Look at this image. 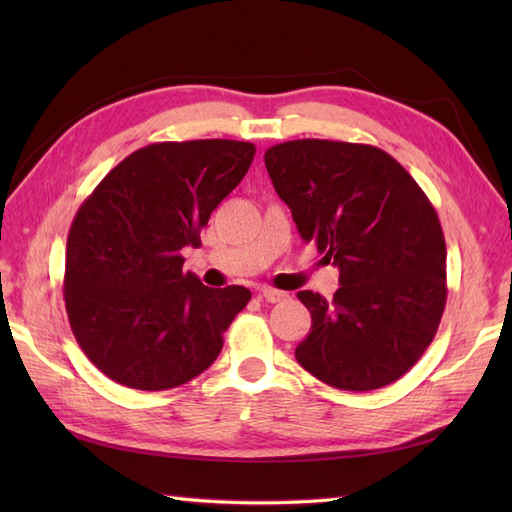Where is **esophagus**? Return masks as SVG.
Wrapping results in <instances>:
<instances>
[{
  "mask_svg": "<svg viewBox=\"0 0 512 512\" xmlns=\"http://www.w3.org/2000/svg\"><path fill=\"white\" fill-rule=\"evenodd\" d=\"M259 299H264L268 303H279V301H286L288 295H286V292H281V290L262 288V290H259Z\"/></svg>",
  "mask_w": 512,
  "mask_h": 512,
  "instance_id": "34e87169",
  "label": "esophagus"
}]
</instances>
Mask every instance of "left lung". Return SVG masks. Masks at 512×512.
<instances>
[{
	"instance_id": "obj_1",
	"label": "left lung",
	"mask_w": 512,
	"mask_h": 512,
	"mask_svg": "<svg viewBox=\"0 0 512 512\" xmlns=\"http://www.w3.org/2000/svg\"><path fill=\"white\" fill-rule=\"evenodd\" d=\"M303 242L339 268L328 301L301 290L312 328L295 356L321 383L372 391L420 361L447 303V246L438 213L387 151L303 138L264 154Z\"/></svg>"
}]
</instances>
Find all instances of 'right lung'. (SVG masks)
Returning <instances> with one entry per match:
<instances>
[{"label":"right lung","mask_w":512,"mask_h":512,"mask_svg":"<svg viewBox=\"0 0 512 512\" xmlns=\"http://www.w3.org/2000/svg\"><path fill=\"white\" fill-rule=\"evenodd\" d=\"M253 156V143L224 138L147 145L118 162L76 211L65 310L76 343L107 378L171 389L222 352V334L250 290L204 286L182 270V248L200 246V231Z\"/></svg>","instance_id":"obj_1"}]
</instances>
